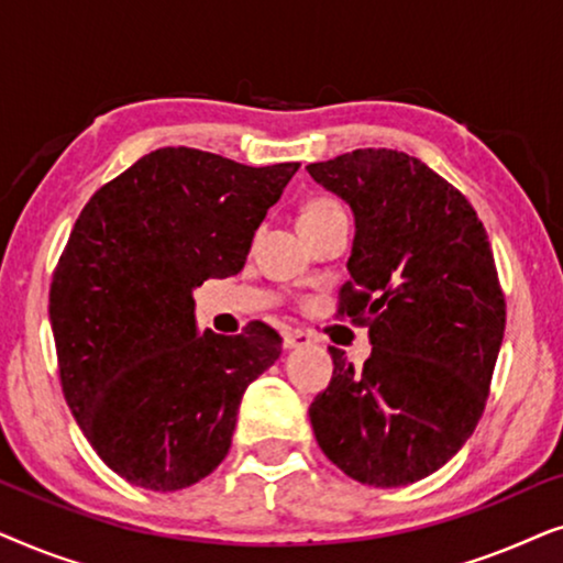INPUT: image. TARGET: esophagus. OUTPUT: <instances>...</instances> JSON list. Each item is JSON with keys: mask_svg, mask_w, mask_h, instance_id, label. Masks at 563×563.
Listing matches in <instances>:
<instances>
[{"mask_svg": "<svg viewBox=\"0 0 563 563\" xmlns=\"http://www.w3.org/2000/svg\"><path fill=\"white\" fill-rule=\"evenodd\" d=\"M312 338L302 333V330H287L284 333V349H302V345H310Z\"/></svg>", "mask_w": 563, "mask_h": 563, "instance_id": "obj_1", "label": "esophagus"}]
</instances>
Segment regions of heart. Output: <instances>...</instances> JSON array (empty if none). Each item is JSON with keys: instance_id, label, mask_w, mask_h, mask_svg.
<instances>
[{"instance_id": "1", "label": "heart", "mask_w": 563, "mask_h": 563, "mask_svg": "<svg viewBox=\"0 0 563 563\" xmlns=\"http://www.w3.org/2000/svg\"><path fill=\"white\" fill-rule=\"evenodd\" d=\"M333 210H341V207H338L333 199H312V202L302 210V218H299V220L318 218V214H325V212H333Z\"/></svg>"}]
</instances>
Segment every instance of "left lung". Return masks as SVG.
<instances>
[{
	"instance_id": "8db88e82",
	"label": "left lung",
	"mask_w": 563,
	"mask_h": 563,
	"mask_svg": "<svg viewBox=\"0 0 563 563\" xmlns=\"http://www.w3.org/2000/svg\"><path fill=\"white\" fill-rule=\"evenodd\" d=\"M307 172L356 220L338 312L372 341L364 368L330 345L314 438L351 479L405 487L456 456L487 405L505 335L487 230L456 187L402 151L358 148Z\"/></svg>"
}]
</instances>
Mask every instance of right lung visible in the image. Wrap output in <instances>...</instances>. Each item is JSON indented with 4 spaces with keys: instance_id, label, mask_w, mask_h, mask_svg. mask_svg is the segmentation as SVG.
<instances>
[{
    "instance_id": "right-lung-1",
    "label": "right lung",
    "mask_w": 563,
    "mask_h": 563,
    "mask_svg": "<svg viewBox=\"0 0 563 563\" xmlns=\"http://www.w3.org/2000/svg\"><path fill=\"white\" fill-rule=\"evenodd\" d=\"M299 164L158 148L84 207L51 284L60 387L97 456L153 492L228 456L243 391L279 358L266 322L197 333L191 291L243 268Z\"/></svg>"
}]
</instances>
